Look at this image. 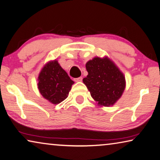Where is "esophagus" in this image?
Listing matches in <instances>:
<instances>
[{"instance_id":"obj_1","label":"esophagus","mask_w":160,"mask_h":160,"mask_svg":"<svg viewBox=\"0 0 160 160\" xmlns=\"http://www.w3.org/2000/svg\"><path fill=\"white\" fill-rule=\"evenodd\" d=\"M74 80L75 81V82H81V81L82 80V78L80 77V78H75Z\"/></svg>"}]
</instances>
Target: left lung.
I'll return each mask as SVG.
<instances>
[{"mask_svg": "<svg viewBox=\"0 0 160 160\" xmlns=\"http://www.w3.org/2000/svg\"><path fill=\"white\" fill-rule=\"evenodd\" d=\"M85 67L88 75L82 81L91 97L100 106L113 105L125 89V77L122 71L107 56L95 57Z\"/></svg>", "mask_w": 160, "mask_h": 160, "instance_id": "obj_1", "label": "left lung"}]
</instances>
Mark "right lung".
<instances>
[{"label": "right lung", "instance_id": "1", "mask_svg": "<svg viewBox=\"0 0 160 160\" xmlns=\"http://www.w3.org/2000/svg\"><path fill=\"white\" fill-rule=\"evenodd\" d=\"M73 84L74 82L56 60L48 62L38 78L40 93L53 105H58L68 98Z\"/></svg>", "mask_w": 160, "mask_h": 160}]
</instances>
